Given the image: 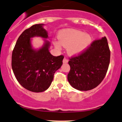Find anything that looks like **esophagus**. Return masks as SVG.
Wrapping results in <instances>:
<instances>
[{"mask_svg": "<svg viewBox=\"0 0 122 122\" xmlns=\"http://www.w3.org/2000/svg\"><path fill=\"white\" fill-rule=\"evenodd\" d=\"M68 61V60L67 59V58H66V57H65V58L63 59V62L64 63H67Z\"/></svg>", "mask_w": 122, "mask_h": 122, "instance_id": "esophagus-1", "label": "esophagus"}]
</instances>
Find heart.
I'll return each mask as SVG.
<instances>
[{"label":"heart","mask_w":122,"mask_h":122,"mask_svg":"<svg viewBox=\"0 0 122 122\" xmlns=\"http://www.w3.org/2000/svg\"><path fill=\"white\" fill-rule=\"evenodd\" d=\"M59 42L55 43L57 49H61V45L68 47V52L71 55H78L85 50L91 43L92 37L89 34L76 29H65L59 35Z\"/></svg>","instance_id":"heart-1"}]
</instances>
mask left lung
Here are the masks:
<instances>
[{"label":"left lung","mask_w":122,"mask_h":122,"mask_svg":"<svg viewBox=\"0 0 122 122\" xmlns=\"http://www.w3.org/2000/svg\"><path fill=\"white\" fill-rule=\"evenodd\" d=\"M110 55L107 39L104 37L93 41L81 54L70 57L67 79L71 85L81 91L97 86L106 76Z\"/></svg>","instance_id":"obj_1"}]
</instances>
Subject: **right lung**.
<instances>
[{
	"instance_id": "right-lung-1",
	"label": "right lung",
	"mask_w": 122,
	"mask_h": 122,
	"mask_svg": "<svg viewBox=\"0 0 122 122\" xmlns=\"http://www.w3.org/2000/svg\"><path fill=\"white\" fill-rule=\"evenodd\" d=\"M43 24H36L25 30L18 39L12 53L11 66L16 79L26 89L39 93L46 91L51 84L55 72L63 64V55L54 56L49 52L50 43L36 51L31 46L30 38L47 39Z\"/></svg>"
}]
</instances>
